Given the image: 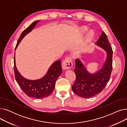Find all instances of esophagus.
<instances>
[{"label": "esophagus", "mask_w": 127, "mask_h": 127, "mask_svg": "<svg viewBox=\"0 0 127 127\" xmlns=\"http://www.w3.org/2000/svg\"><path fill=\"white\" fill-rule=\"evenodd\" d=\"M72 66L71 59L70 58H67L64 60L62 63V68L64 70L70 68Z\"/></svg>", "instance_id": "34e87169"}]
</instances>
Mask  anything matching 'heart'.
<instances>
[{
  "label": "heart",
  "mask_w": 127,
  "mask_h": 127,
  "mask_svg": "<svg viewBox=\"0 0 127 127\" xmlns=\"http://www.w3.org/2000/svg\"><path fill=\"white\" fill-rule=\"evenodd\" d=\"M89 29V27L87 26H82L80 28V31L82 34H85ZM95 36V32L93 29L90 30L86 35V38L89 42H92L94 39Z\"/></svg>",
  "instance_id": "1"
}]
</instances>
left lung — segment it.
<instances>
[{
  "label": "left lung",
  "instance_id": "obj_1",
  "mask_svg": "<svg viewBox=\"0 0 127 127\" xmlns=\"http://www.w3.org/2000/svg\"><path fill=\"white\" fill-rule=\"evenodd\" d=\"M106 52V60L100 69L92 74L86 69L80 59H76V80L72 91L78 96L89 98L100 93L109 82L112 70L113 51L107 36L104 32L96 44Z\"/></svg>",
  "mask_w": 127,
  "mask_h": 127
}]
</instances>
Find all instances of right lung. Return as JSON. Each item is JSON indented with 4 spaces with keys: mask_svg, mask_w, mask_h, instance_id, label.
Wrapping results in <instances>:
<instances>
[{
    "mask_svg": "<svg viewBox=\"0 0 127 127\" xmlns=\"http://www.w3.org/2000/svg\"><path fill=\"white\" fill-rule=\"evenodd\" d=\"M40 21H34L26 29L20 36L16 44L15 50L22 39L34 28ZM61 61L58 60L53 63L49 68L46 74L42 78L37 80H28L23 77L18 71L15 63L14 55V74L16 80L20 88L25 94L30 97L35 99H42L50 95L55 88L57 78L62 73Z\"/></svg>",
    "mask_w": 127,
    "mask_h": 127,
    "instance_id": "right-lung-1",
    "label": "right lung"
}]
</instances>
